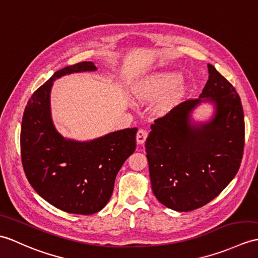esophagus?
Instances as JSON below:
<instances>
[{"mask_svg": "<svg viewBox=\"0 0 258 258\" xmlns=\"http://www.w3.org/2000/svg\"><path fill=\"white\" fill-rule=\"evenodd\" d=\"M147 136H148V132L146 130H144V128L139 130V132H137V134H136L137 144H140V145H142V144L145 143Z\"/></svg>", "mask_w": 258, "mask_h": 258, "instance_id": "1", "label": "esophagus"}]
</instances>
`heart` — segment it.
I'll return each instance as SVG.
<instances>
[{"mask_svg": "<svg viewBox=\"0 0 258 258\" xmlns=\"http://www.w3.org/2000/svg\"><path fill=\"white\" fill-rule=\"evenodd\" d=\"M181 77L176 73L157 74L142 81L136 88L135 95L140 100H148L163 94L178 85Z\"/></svg>", "mask_w": 258, "mask_h": 258, "instance_id": "1", "label": "heart"}]
</instances>
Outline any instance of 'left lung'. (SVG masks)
I'll return each mask as SVG.
<instances>
[{
    "mask_svg": "<svg viewBox=\"0 0 258 258\" xmlns=\"http://www.w3.org/2000/svg\"><path fill=\"white\" fill-rule=\"evenodd\" d=\"M199 99L187 100L151 125L145 148L152 189L167 208L188 212L218 197L238 171L244 151V113L236 90L212 64ZM202 101L215 105L209 122L190 113Z\"/></svg>",
    "mask_w": 258,
    "mask_h": 258,
    "instance_id": "1",
    "label": "left lung"
}]
</instances>
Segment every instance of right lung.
<instances>
[{
	"mask_svg": "<svg viewBox=\"0 0 258 258\" xmlns=\"http://www.w3.org/2000/svg\"><path fill=\"white\" fill-rule=\"evenodd\" d=\"M95 70L92 61H82L56 71L28 100L21 128L22 163L29 183L51 206L82 215L97 213L106 206L118 170L136 148V127L78 142L66 139L53 125V81Z\"/></svg>",
	"mask_w": 258,
	"mask_h": 258,
	"instance_id": "right-lung-1",
	"label": "right lung"
}]
</instances>
